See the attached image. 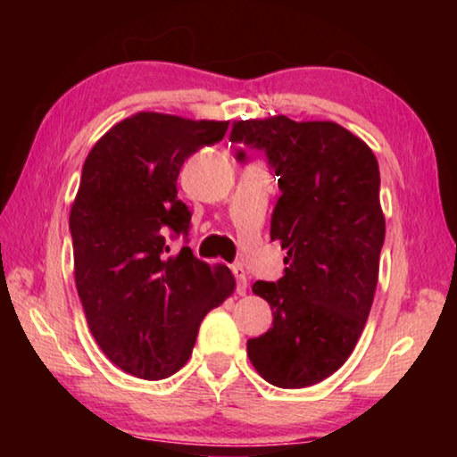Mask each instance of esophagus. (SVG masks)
<instances>
[{
    "label": "esophagus",
    "instance_id": "1",
    "mask_svg": "<svg viewBox=\"0 0 457 457\" xmlns=\"http://www.w3.org/2000/svg\"><path fill=\"white\" fill-rule=\"evenodd\" d=\"M231 270H234V276H236V280H237V294H245V290H247V276L244 272V268L242 266H234Z\"/></svg>",
    "mask_w": 457,
    "mask_h": 457
}]
</instances>
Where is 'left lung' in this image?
<instances>
[{
	"label": "left lung",
	"mask_w": 457,
	"mask_h": 457,
	"mask_svg": "<svg viewBox=\"0 0 457 457\" xmlns=\"http://www.w3.org/2000/svg\"><path fill=\"white\" fill-rule=\"evenodd\" d=\"M229 138L264 151L282 191L270 237L286 268L278 282L252 286L274 322L247 340V357L268 383L303 389L345 365L369 319L385 242L378 163L332 120H237Z\"/></svg>",
	"instance_id": "obj_1"
}]
</instances>
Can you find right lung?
<instances>
[{
  "label": "right lung",
  "instance_id": "right-lung-1",
  "mask_svg": "<svg viewBox=\"0 0 457 457\" xmlns=\"http://www.w3.org/2000/svg\"><path fill=\"white\" fill-rule=\"evenodd\" d=\"M229 120L137 112L98 138L82 167L71 210L74 280L88 328L125 373L165 378L191 357L199 324L236 290L226 266L183 245L169 256L165 234H187L177 199L185 159L223 138Z\"/></svg>",
  "mask_w": 457,
  "mask_h": 457
}]
</instances>
